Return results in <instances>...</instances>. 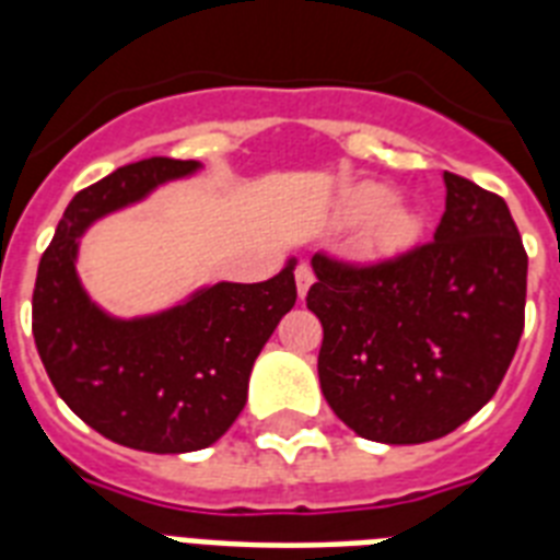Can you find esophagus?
I'll list each match as a JSON object with an SVG mask.
<instances>
[{
  "mask_svg": "<svg viewBox=\"0 0 560 560\" xmlns=\"http://www.w3.org/2000/svg\"><path fill=\"white\" fill-rule=\"evenodd\" d=\"M311 284H314V272H311V267H307V264H299V267H296L299 299L307 296V290H311Z\"/></svg>",
  "mask_w": 560,
  "mask_h": 560,
  "instance_id": "obj_1",
  "label": "esophagus"
}]
</instances>
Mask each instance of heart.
I'll list each match as a JSON object with an SVG mask.
<instances>
[{
    "label": "heart",
    "instance_id": "1",
    "mask_svg": "<svg viewBox=\"0 0 560 560\" xmlns=\"http://www.w3.org/2000/svg\"><path fill=\"white\" fill-rule=\"evenodd\" d=\"M337 218L360 226L358 253L369 261H392L416 249L424 235V214L383 183H358L342 194Z\"/></svg>",
    "mask_w": 560,
    "mask_h": 560
}]
</instances>
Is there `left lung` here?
<instances>
[{
	"label": "left lung",
	"mask_w": 560,
	"mask_h": 560,
	"mask_svg": "<svg viewBox=\"0 0 560 560\" xmlns=\"http://www.w3.org/2000/svg\"><path fill=\"white\" fill-rule=\"evenodd\" d=\"M433 244L354 270L314 255L319 386L354 433L442 439L486 407L523 334L526 249L503 197L444 171Z\"/></svg>",
	"instance_id": "1"
}]
</instances>
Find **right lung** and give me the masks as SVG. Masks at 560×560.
Returning <instances> with one entry per match:
<instances>
[{"label":"right lung","instance_id":"1","mask_svg":"<svg viewBox=\"0 0 560 560\" xmlns=\"http://www.w3.org/2000/svg\"><path fill=\"white\" fill-rule=\"evenodd\" d=\"M197 160L130 162L66 206L34 284V342L57 395L109 442L144 453L202 451L235 424L249 374L296 305V258L255 284L214 281L165 311L116 316L78 276L81 237L156 188L194 177Z\"/></svg>","mask_w":560,"mask_h":560}]
</instances>
